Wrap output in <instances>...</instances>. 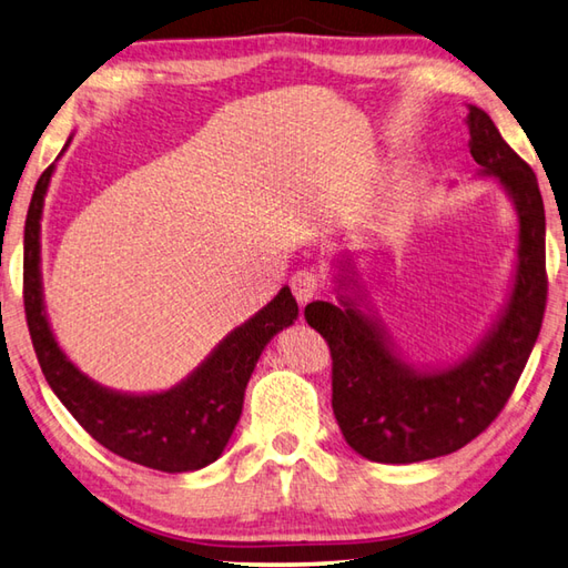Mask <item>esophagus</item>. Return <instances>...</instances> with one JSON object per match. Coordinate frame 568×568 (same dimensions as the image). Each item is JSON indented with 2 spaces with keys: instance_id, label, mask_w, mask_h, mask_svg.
Wrapping results in <instances>:
<instances>
[{
  "instance_id": "1",
  "label": "esophagus",
  "mask_w": 568,
  "mask_h": 568,
  "mask_svg": "<svg viewBox=\"0 0 568 568\" xmlns=\"http://www.w3.org/2000/svg\"><path fill=\"white\" fill-rule=\"evenodd\" d=\"M288 284H292V292L296 296V302L302 306L312 302V298L318 294V288H321L318 276L314 272H308V270L296 272Z\"/></svg>"
}]
</instances>
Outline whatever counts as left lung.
<instances>
[{
	"label": "left lung",
	"mask_w": 568,
	"mask_h": 568,
	"mask_svg": "<svg viewBox=\"0 0 568 568\" xmlns=\"http://www.w3.org/2000/svg\"><path fill=\"white\" fill-rule=\"evenodd\" d=\"M469 153L477 178H495L517 212L515 270L505 304L479 344L443 366L405 358L371 304L356 260L331 262L336 304L306 306L308 326L334 358V415L346 443L383 465L450 455L505 408L537 344L547 306V220L534 170L511 151L491 118L467 105Z\"/></svg>",
	"instance_id": "obj_1"
}]
</instances>
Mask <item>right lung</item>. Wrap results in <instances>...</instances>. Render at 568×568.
Instances as JSON below:
<instances>
[{
    "instance_id": "obj_1",
    "label": "right lung",
    "mask_w": 568,
    "mask_h": 568,
    "mask_svg": "<svg viewBox=\"0 0 568 568\" xmlns=\"http://www.w3.org/2000/svg\"><path fill=\"white\" fill-rule=\"evenodd\" d=\"M71 143V135L63 151ZM59 153V158L63 155ZM57 163L41 173L24 227V308L44 378L105 450L160 473H195L227 447L244 405V388L266 344L298 316L292 288L282 286L270 304L234 326L207 358L168 390L125 393L101 385L73 363L53 336L41 282V217Z\"/></svg>"
}]
</instances>
